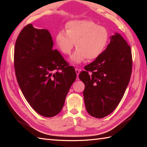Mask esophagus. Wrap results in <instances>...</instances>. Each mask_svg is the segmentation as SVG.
Masks as SVG:
<instances>
[{"label": "esophagus", "instance_id": "34e87169", "mask_svg": "<svg viewBox=\"0 0 147 147\" xmlns=\"http://www.w3.org/2000/svg\"><path fill=\"white\" fill-rule=\"evenodd\" d=\"M75 71H76V74H77V78H78L79 74L80 73V69H79L78 68H76L75 69Z\"/></svg>", "mask_w": 147, "mask_h": 147}]
</instances>
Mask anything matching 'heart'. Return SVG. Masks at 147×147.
<instances>
[{"label": "heart", "instance_id": "1", "mask_svg": "<svg viewBox=\"0 0 147 147\" xmlns=\"http://www.w3.org/2000/svg\"><path fill=\"white\" fill-rule=\"evenodd\" d=\"M109 32L105 27L88 20H74L65 24V32L60 31L55 36L58 48L64 55H69L75 43L77 51L71 55L70 62L76 65L88 60H94L107 47Z\"/></svg>", "mask_w": 147, "mask_h": 147}]
</instances>
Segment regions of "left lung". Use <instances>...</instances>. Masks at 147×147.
<instances>
[{"mask_svg":"<svg viewBox=\"0 0 147 147\" xmlns=\"http://www.w3.org/2000/svg\"><path fill=\"white\" fill-rule=\"evenodd\" d=\"M132 65L130 45L115 33L104 52L81 72L85 107L92 116L103 118L117 107L129 82Z\"/></svg>","mask_w":147,"mask_h":147,"instance_id":"8db88e82","label":"left lung"}]
</instances>
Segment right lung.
<instances>
[{"mask_svg": "<svg viewBox=\"0 0 147 147\" xmlns=\"http://www.w3.org/2000/svg\"><path fill=\"white\" fill-rule=\"evenodd\" d=\"M46 29L32 24L19 34L14 47L15 74L27 102L37 113L47 117L59 114L76 73L57 50Z\"/></svg>", "mask_w": 147, "mask_h": 147, "instance_id": "right-lung-1", "label": "right lung"}]
</instances>
